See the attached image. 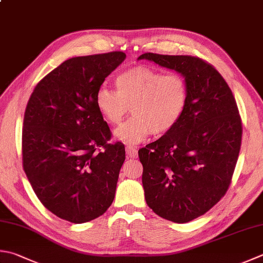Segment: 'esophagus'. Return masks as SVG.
I'll return each mask as SVG.
<instances>
[{
	"label": "esophagus",
	"instance_id": "obj_1",
	"mask_svg": "<svg viewBox=\"0 0 263 263\" xmlns=\"http://www.w3.org/2000/svg\"><path fill=\"white\" fill-rule=\"evenodd\" d=\"M126 155H127L128 157L136 158V157H138V151H137V149H136L135 147L126 146Z\"/></svg>",
	"mask_w": 263,
	"mask_h": 263
}]
</instances>
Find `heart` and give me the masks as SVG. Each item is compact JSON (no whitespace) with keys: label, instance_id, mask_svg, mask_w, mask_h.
Wrapping results in <instances>:
<instances>
[{"label":"heart","instance_id":"b5f03b06","mask_svg":"<svg viewBox=\"0 0 263 263\" xmlns=\"http://www.w3.org/2000/svg\"><path fill=\"white\" fill-rule=\"evenodd\" d=\"M117 90L101 85L96 106L110 126L120 125L130 107L133 115L116 137L138 143L149 135L163 136L181 121L188 105V84L178 73L164 74L148 66L128 68L115 79Z\"/></svg>","mask_w":263,"mask_h":263}]
</instances>
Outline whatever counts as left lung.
Listing matches in <instances>:
<instances>
[{
	"label": "left lung",
	"mask_w": 263,
	"mask_h": 263,
	"mask_svg": "<svg viewBox=\"0 0 263 263\" xmlns=\"http://www.w3.org/2000/svg\"><path fill=\"white\" fill-rule=\"evenodd\" d=\"M148 59L187 81L188 105L178 125L139 149L145 198L154 212L189 222L224 196L241 143V118L227 82L208 61L193 55L147 52Z\"/></svg>",
	"instance_id": "8db88e82"
}]
</instances>
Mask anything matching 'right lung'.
<instances>
[{
    "mask_svg": "<svg viewBox=\"0 0 263 263\" xmlns=\"http://www.w3.org/2000/svg\"><path fill=\"white\" fill-rule=\"evenodd\" d=\"M126 54L75 57L44 76L26 106L23 166L36 196L57 217L83 223L104 214L115 197L125 159L96 93Z\"/></svg>",
    "mask_w": 263,
    "mask_h": 263,
    "instance_id": "add662e5",
    "label": "right lung"
}]
</instances>
